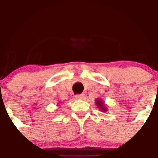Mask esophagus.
I'll return each instance as SVG.
<instances>
[{"label":"esophagus","instance_id":"obj_1","mask_svg":"<svg viewBox=\"0 0 158 158\" xmlns=\"http://www.w3.org/2000/svg\"><path fill=\"white\" fill-rule=\"evenodd\" d=\"M85 94H77L76 95V99H79V100H80V99H84L85 98Z\"/></svg>","mask_w":158,"mask_h":158}]
</instances>
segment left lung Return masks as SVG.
Listing matches in <instances>:
<instances>
[{
	"instance_id": "obj_1",
	"label": "left lung",
	"mask_w": 158,
	"mask_h": 158,
	"mask_svg": "<svg viewBox=\"0 0 158 158\" xmlns=\"http://www.w3.org/2000/svg\"><path fill=\"white\" fill-rule=\"evenodd\" d=\"M95 104H96V106L99 109V110H101L102 112H106L108 110L107 106L105 104V102L102 100V98H97L95 100Z\"/></svg>"
}]
</instances>
